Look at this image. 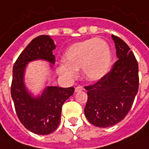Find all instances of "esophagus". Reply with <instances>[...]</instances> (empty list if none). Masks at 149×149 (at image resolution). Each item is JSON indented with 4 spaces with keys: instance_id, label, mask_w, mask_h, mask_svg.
Masks as SVG:
<instances>
[{
    "instance_id": "obj_1",
    "label": "esophagus",
    "mask_w": 149,
    "mask_h": 149,
    "mask_svg": "<svg viewBox=\"0 0 149 149\" xmlns=\"http://www.w3.org/2000/svg\"><path fill=\"white\" fill-rule=\"evenodd\" d=\"M83 91V87L82 86H77L76 88H75V91L76 92H78V91Z\"/></svg>"
}]
</instances>
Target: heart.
<instances>
[{"instance_id": "b5f03b06", "label": "heart", "mask_w": 149, "mask_h": 149, "mask_svg": "<svg viewBox=\"0 0 149 149\" xmlns=\"http://www.w3.org/2000/svg\"><path fill=\"white\" fill-rule=\"evenodd\" d=\"M65 63L58 67L59 75L74 79L77 70L81 68L85 78L91 81L102 79L109 72L112 53L108 43L100 39H90L71 45L63 55Z\"/></svg>"}]
</instances>
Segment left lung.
<instances>
[{"label": "left lung", "mask_w": 149, "mask_h": 149, "mask_svg": "<svg viewBox=\"0 0 149 149\" xmlns=\"http://www.w3.org/2000/svg\"><path fill=\"white\" fill-rule=\"evenodd\" d=\"M119 58L110 72L92 86H86L84 113L93 125L106 128L121 121L130 110L139 90V66L130 47L112 35Z\"/></svg>", "instance_id": "obj_1"}]
</instances>
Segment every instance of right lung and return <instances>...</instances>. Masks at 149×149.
Listing matches in <instances>:
<instances>
[{
	"label": "right lung",
	"instance_id": "1",
	"mask_svg": "<svg viewBox=\"0 0 149 149\" xmlns=\"http://www.w3.org/2000/svg\"><path fill=\"white\" fill-rule=\"evenodd\" d=\"M56 49L49 35H40L33 39L19 56L13 67L11 97L19 120L28 130L44 135L53 133L61 120L62 106L74 93L73 87L46 86L40 95H34L24 82L25 69L29 63L44 60L53 68Z\"/></svg>",
	"mask_w": 149,
	"mask_h": 149
}]
</instances>
